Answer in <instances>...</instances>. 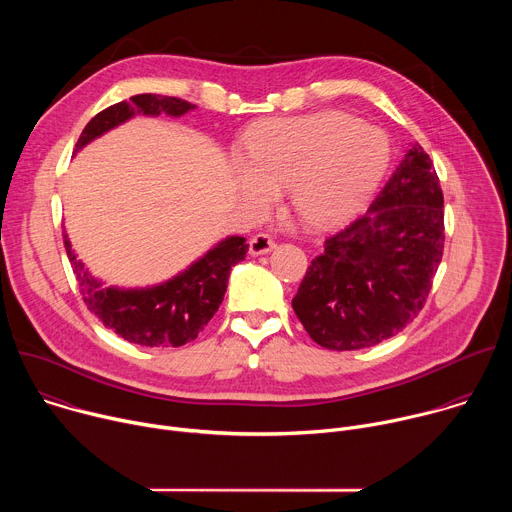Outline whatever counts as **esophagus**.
Wrapping results in <instances>:
<instances>
[{"mask_svg": "<svg viewBox=\"0 0 512 512\" xmlns=\"http://www.w3.org/2000/svg\"><path fill=\"white\" fill-rule=\"evenodd\" d=\"M275 249V241L267 233H259L249 241V253L251 255H265Z\"/></svg>", "mask_w": 512, "mask_h": 512, "instance_id": "1", "label": "esophagus"}]
</instances>
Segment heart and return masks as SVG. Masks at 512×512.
<instances>
[{
	"label": "heart",
	"instance_id": "1",
	"mask_svg": "<svg viewBox=\"0 0 512 512\" xmlns=\"http://www.w3.org/2000/svg\"><path fill=\"white\" fill-rule=\"evenodd\" d=\"M245 160L233 174L253 208L287 188V204L306 227L342 223L381 182L389 164L385 133L369 123L324 111L257 121L243 141Z\"/></svg>",
	"mask_w": 512,
	"mask_h": 512
}]
</instances>
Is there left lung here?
<instances>
[{
    "instance_id": "obj_1",
    "label": "left lung",
    "mask_w": 512,
    "mask_h": 512,
    "mask_svg": "<svg viewBox=\"0 0 512 512\" xmlns=\"http://www.w3.org/2000/svg\"><path fill=\"white\" fill-rule=\"evenodd\" d=\"M444 239L440 178L415 143L367 214L324 241L291 308L328 350L375 346L425 306Z\"/></svg>"
}]
</instances>
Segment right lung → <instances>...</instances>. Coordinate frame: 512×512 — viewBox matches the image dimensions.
Instances as JSON below:
<instances>
[{
    "label": "right lung",
    "mask_w": 512,
    "mask_h": 512,
    "mask_svg": "<svg viewBox=\"0 0 512 512\" xmlns=\"http://www.w3.org/2000/svg\"><path fill=\"white\" fill-rule=\"evenodd\" d=\"M196 105L164 95H135L129 101L115 103L97 113L83 129L75 154L89 141L131 119L133 115L162 113L180 117ZM64 247L75 269L81 296L105 328L131 344L141 346H182L194 340L223 304L231 267L245 259L249 245L243 237H229L210 249L174 279L145 289L103 287L77 259L66 235Z\"/></svg>",
    "instance_id": "obj_1"
}]
</instances>
